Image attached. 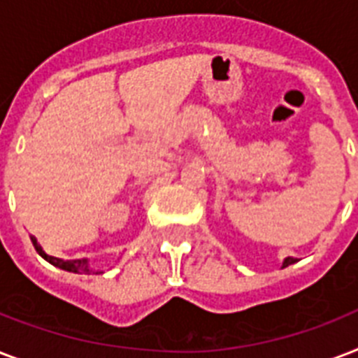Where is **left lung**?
<instances>
[{"instance_id":"8db88e82","label":"left lung","mask_w":358,"mask_h":358,"mask_svg":"<svg viewBox=\"0 0 358 358\" xmlns=\"http://www.w3.org/2000/svg\"><path fill=\"white\" fill-rule=\"evenodd\" d=\"M289 264H295V258H292V256H288V258H286V260H284L282 267H288Z\"/></svg>"}]
</instances>
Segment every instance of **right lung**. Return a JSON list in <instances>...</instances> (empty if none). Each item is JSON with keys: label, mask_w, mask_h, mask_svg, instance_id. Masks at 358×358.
I'll return each mask as SVG.
<instances>
[{"label": "right lung", "mask_w": 358, "mask_h": 358, "mask_svg": "<svg viewBox=\"0 0 358 358\" xmlns=\"http://www.w3.org/2000/svg\"><path fill=\"white\" fill-rule=\"evenodd\" d=\"M31 241H33V245H35L36 252L44 258L46 262H50L52 266L59 267V269H64V271H70V273H92V269L89 267V260L87 258H81V260H61V258H55V256H50L46 255L44 250H42V247L38 243H36V239L31 236Z\"/></svg>", "instance_id": "right-lung-1"}]
</instances>
